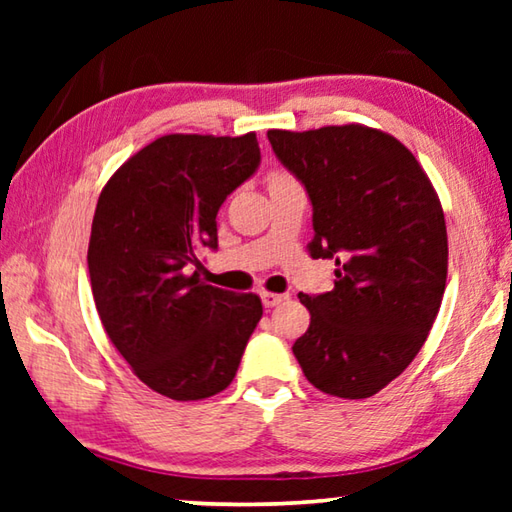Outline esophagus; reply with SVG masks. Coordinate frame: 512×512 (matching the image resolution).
<instances>
[{"label":"esophagus","mask_w":512,"mask_h":512,"mask_svg":"<svg viewBox=\"0 0 512 512\" xmlns=\"http://www.w3.org/2000/svg\"><path fill=\"white\" fill-rule=\"evenodd\" d=\"M284 300H287V296H284V293L262 291V302H264V307H275V305H280V302H284Z\"/></svg>","instance_id":"34e87169"}]
</instances>
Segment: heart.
<instances>
[{
	"label": "heart",
	"mask_w": 512,
	"mask_h": 512,
	"mask_svg": "<svg viewBox=\"0 0 512 512\" xmlns=\"http://www.w3.org/2000/svg\"><path fill=\"white\" fill-rule=\"evenodd\" d=\"M275 176H284V173H275ZM275 176H273V178H275Z\"/></svg>",
	"instance_id": "b5f03b06"
}]
</instances>
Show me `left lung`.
<instances>
[{
  "label": "left lung",
  "instance_id": "8db88e82",
  "mask_svg": "<svg viewBox=\"0 0 512 512\" xmlns=\"http://www.w3.org/2000/svg\"><path fill=\"white\" fill-rule=\"evenodd\" d=\"M268 142L314 205L309 255L336 262L332 291L298 293L311 323L293 354L318 391L372 397L402 375L438 316L443 205L415 155L377 128H273Z\"/></svg>",
  "mask_w": 512,
  "mask_h": 512
}]
</instances>
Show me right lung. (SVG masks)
Listing matches in <instances>:
<instances>
[{
	"mask_svg": "<svg viewBox=\"0 0 512 512\" xmlns=\"http://www.w3.org/2000/svg\"><path fill=\"white\" fill-rule=\"evenodd\" d=\"M257 164L255 133H173L101 189L88 248L94 305L135 375L171 400L225 391L262 318L259 296L205 284L196 257L216 248V212Z\"/></svg>",
	"mask_w": 512,
	"mask_h": 512,
	"instance_id": "right-lung-1",
	"label": "right lung"
}]
</instances>
